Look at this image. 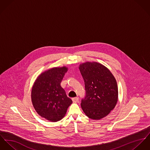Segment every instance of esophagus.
Segmentation results:
<instances>
[{
    "label": "esophagus",
    "mask_w": 150,
    "mask_h": 150,
    "mask_svg": "<svg viewBox=\"0 0 150 150\" xmlns=\"http://www.w3.org/2000/svg\"><path fill=\"white\" fill-rule=\"evenodd\" d=\"M72 101L74 102H78V101H79V98L78 97H75V98H73L72 99Z\"/></svg>",
    "instance_id": "obj_1"
}]
</instances>
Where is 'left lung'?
<instances>
[{
	"label": "left lung",
	"mask_w": 150,
	"mask_h": 150,
	"mask_svg": "<svg viewBox=\"0 0 150 150\" xmlns=\"http://www.w3.org/2000/svg\"><path fill=\"white\" fill-rule=\"evenodd\" d=\"M79 69L86 90L82 109L88 118L100 120L116 105L118 95L116 80L110 71L100 63L87 62L81 64Z\"/></svg>",
	"instance_id": "8db88e82"
}]
</instances>
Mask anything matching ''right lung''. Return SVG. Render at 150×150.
<instances>
[{"label": "right lung", "mask_w": 150, "mask_h": 150, "mask_svg": "<svg viewBox=\"0 0 150 150\" xmlns=\"http://www.w3.org/2000/svg\"><path fill=\"white\" fill-rule=\"evenodd\" d=\"M67 71L66 66L47 69L38 76L32 88L31 98L35 110L51 122L61 120L72 103L60 85Z\"/></svg>", "instance_id": "1"}]
</instances>
